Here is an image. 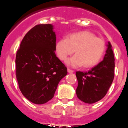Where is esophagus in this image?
Instances as JSON below:
<instances>
[{"label":"esophagus","mask_w":128,"mask_h":128,"mask_svg":"<svg viewBox=\"0 0 128 128\" xmlns=\"http://www.w3.org/2000/svg\"><path fill=\"white\" fill-rule=\"evenodd\" d=\"M68 73H73L74 72V70H71V69H68Z\"/></svg>","instance_id":"esophagus-1"}]
</instances>
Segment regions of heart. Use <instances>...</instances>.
<instances>
[{
	"label": "heart",
	"instance_id": "obj_1",
	"mask_svg": "<svg viewBox=\"0 0 128 128\" xmlns=\"http://www.w3.org/2000/svg\"><path fill=\"white\" fill-rule=\"evenodd\" d=\"M105 41L96 37L91 32L83 31L70 34L67 39H61L56 44V52L61 60L66 61L69 56L74 55L67 62L68 65L76 67H93L99 62L105 53Z\"/></svg>",
	"mask_w": 128,
	"mask_h": 128
}]
</instances>
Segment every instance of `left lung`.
I'll use <instances>...</instances> for the list:
<instances>
[{"mask_svg":"<svg viewBox=\"0 0 128 128\" xmlns=\"http://www.w3.org/2000/svg\"><path fill=\"white\" fill-rule=\"evenodd\" d=\"M115 58L112 45L108 42L104 59L88 72H76L77 97L88 104H93L104 97L113 82Z\"/></svg>","mask_w":128,"mask_h":128,"instance_id":"8db88e82","label":"left lung"}]
</instances>
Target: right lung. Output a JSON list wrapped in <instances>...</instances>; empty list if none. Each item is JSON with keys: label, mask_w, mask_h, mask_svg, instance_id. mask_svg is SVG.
<instances>
[{"label": "right lung", "mask_w": 128, "mask_h": 128, "mask_svg": "<svg viewBox=\"0 0 128 128\" xmlns=\"http://www.w3.org/2000/svg\"><path fill=\"white\" fill-rule=\"evenodd\" d=\"M52 24H38L29 31L16 52V76L28 100L42 104L54 96L67 68L56 57V35Z\"/></svg>", "instance_id": "right-lung-1"}]
</instances>
